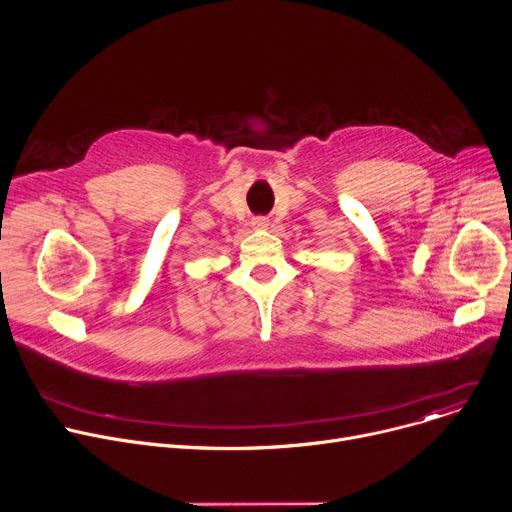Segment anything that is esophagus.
Instances as JSON below:
<instances>
[{
    "label": "esophagus",
    "mask_w": 512,
    "mask_h": 512,
    "mask_svg": "<svg viewBox=\"0 0 512 512\" xmlns=\"http://www.w3.org/2000/svg\"><path fill=\"white\" fill-rule=\"evenodd\" d=\"M251 227L255 229V231H265V229H269V221L265 216H255L253 221H251Z\"/></svg>",
    "instance_id": "esophagus-1"
}]
</instances>
